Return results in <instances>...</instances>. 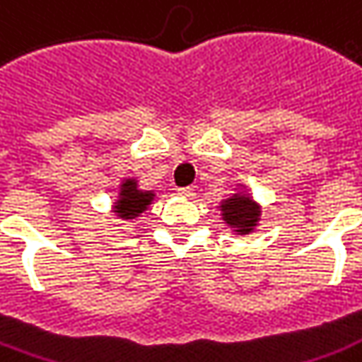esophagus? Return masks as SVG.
<instances>
[{"label": "esophagus", "instance_id": "1", "mask_svg": "<svg viewBox=\"0 0 362 362\" xmlns=\"http://www.w3.org/2000/svg\"><path fill=\"white\" fill-rule=\"evenodd\" d=\"M178 195H182L184 199H193L195 197V192H193L192 187H180V189H178Z\"/></svg>", "mask_w": 362, "mask_h": 362}]
</instances>
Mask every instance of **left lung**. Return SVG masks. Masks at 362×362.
<instances>
[{
	"instance_id": "obj_1",
	"label": "left lung",
	"mask_w": 362,
	"mask_h": 362,
	"mask_svg": "<svg viewBox=\"0 0 362 362\" xmlns=\"http://www.w3.org/2000/svg\"><path fill=\"white\" fill-rule=\"evenodd\" d=\"M221 221L229 227V231L237 237H247L252 235L261 223L263 206L252 197L246 184H237L233 193L227 199L218 203Z\"/></svg>"
}]
</instances>
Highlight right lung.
I'll return each instance as SVG.
<instances>
[{"label": "right lung", "instance_id": "right-lung-1", "mask_svg": "<svg viewBox=\"0 0 362 362\" xmlns=\"http://www.w3.org/2000/svg\"><path fill=\"white\" fill-rule=\"evenodd\" d=\"M158 192L156 189H142L139 186L136 176H124L118 184V193H116L110 212L115 218L122 221L139 220L150 204L156 201Z\"/></svg>", "mask_w": 362, "mask_h": 362}]
</instances>
